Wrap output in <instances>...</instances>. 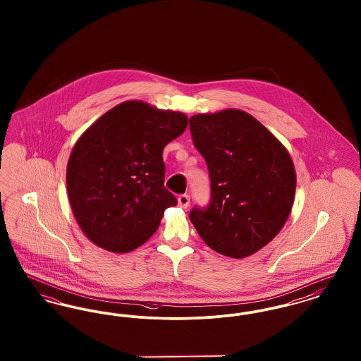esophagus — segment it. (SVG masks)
Listing matches in <instances>:
<instances>
[{
    "label": "esophagus",
    "mask_w": 361,
    "mask_h": 361,
    "mask_svg": "<svg viewBox=\"0 0 361 361\" xmlns=\"http://www.w3.org/2000/svg\"><path fill=\"white\" fill-rule=\"evenodd\" d=\"M189 200H190V197H189V195H187V193L180 195L178 196V206L181 207V208H187L189 206Z\"/></svg>",
    "instance_id": "esophagus-1"
}]
</instances>
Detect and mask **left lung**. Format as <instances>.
Here are the masks:
<instances>
[{
  "instance_id": "obj_1",
  "label": "left lung",
  "mask_w": 361,
  "mask_h": 361,
  "mask_svg": "<svg viewBox=\"0 0 361 361\" xmlns=\"http://www.w3.org/2000/svg\"><path fill=\"white\" fill-rule=\"evenodd\" d=\"M189 130L211 180L208 206L193 207L189 219L215 252L247 257L274 240L290 216L296 188L291 157L240 109L195 115Z\"/></svg>"
}]
</instances>
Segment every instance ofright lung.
Instances as JSON below:
<instances>
[{"label": "right lung", "mask_w": 361, "mask_h": 361, "mask_svg": "<svg viewBox=\"0 0 361 361\" xmlns=\"http://www.w3.org/2000/svg\"><path fill=\"white\" fill-rule=\"evenodd\" d=\"M188 126L181 112L126 102L94 121L73 147L66 184L86 237L114 253L137 249L177 199L165 188L164 147Z\"/></svg>", "instance_id": "right-lung-1"}]
</instances>
